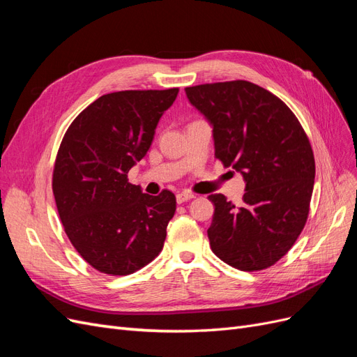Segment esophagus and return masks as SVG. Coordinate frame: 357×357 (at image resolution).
<instances>
[{"label": "esophagus", "instance_id": "obj_1", "mask_svg": "<svg viewBox=\"0 0 357 357\" xmlns=\"http://www.w3.org/2000/svg\"><path fill=\"white\" fill-rule=\"evenodd\" d=\"M176 198H177L178 204H183V202L192 199L193 198V193H190V192H178L177 195H176Z\"/></svg>", "mask_w": 357, "mask_h": 357}]
</instances>
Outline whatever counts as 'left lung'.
Segmentation results:
<instances>
[{
	"label": "left lung",
	"mask_w": 357,
	"mask_h": 357,
	"mask_svg": "<svg viewBox=\"0 0 357 357\" xmlns=\"http://www.w3.org/2000/svg\"><path fill=\"white\" fill-rule=\"evenodd\" d=\"M213 125L214 156L245 180L243 207L213 193V253L240 271L278 262L298 240L310 213L316 164L310 139L289 107L247 80L186 88Z\"/></svg>",
	"instance_id": "8db88e82"
}]
</instances>
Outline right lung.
Listing matches in <instances>:
<instances>
[{
	"label": "right lung",
	"mask_w": 357,
	"mask_h": 357,
	"mask_svg": "<svg viewBox=\"0 0 357 357\" xmlns=\"http://www.w3.org/2000/svg\"><path fill=\"white\" fill-rule=\"evenodd\" d=\"M178 88L100 96L74 119L53 165L52 189L63 231L96 271L128 275L160 253L176 195L158 197L128 183L152 146L160 116Z\"/></svg>",
	"instance_id": "right-lung-1"
}]
</instances>
